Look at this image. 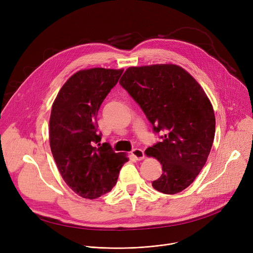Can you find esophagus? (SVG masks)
<instances>
[{
    "mask_svg": "<svg viewBox=\"0 0 253 253\" xmlns=\"http://www.w3.org/2000/svg\"><path fill=\"white\" fill-rule=\"evenodd\" d=\"M131 155L136 159V160H142L144 158V152L141 149H134L131 151Z\"/></svg>",
    "mask_w": 253,
    "mask_h": 253,
    "instance_id": "obj_1",
    "label": "esophagus"
}]
</instances>
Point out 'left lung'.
<instances>
[{
    "instance_id": "obj_1",
    "label": "left lung",
    "mask_w": 253,
    "mask_h": 253,
    "mask_svg": "<svg viewBox=\"0 0 253 253\" xmlns=\"http://www.w3.org/2000/svg\"><path fill=\"white\" fill-rule=\"evenodd\" d=\"M120 85L140 106L161 142L146 149L162 165L152 186L165 194L187 188L206 163L215 135L213 107L187 71L172 64L128 68Z\"/></svg>"
}]
</instances>
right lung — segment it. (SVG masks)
Segmentation results:
<instances>
[{"mask_svg":"<svg viewBox=\"0 0 253 253\" xmlns=\"http://www.w3.org/2000/svg\"><path fill=\"white\" fill-rule=\"evenodd\" d=\"M123 70L93 68L71 76L59 91L50 117V147L67 185L83 198L109 192L128 158L99 143L97 115Z\"/></svg>","mask_w":253,"mask_h":253,"instance_id":"right-lung-1","label":"right lung"}]
</instances>
